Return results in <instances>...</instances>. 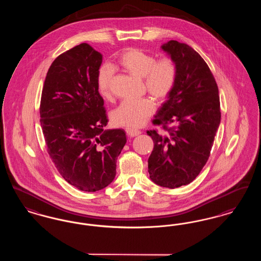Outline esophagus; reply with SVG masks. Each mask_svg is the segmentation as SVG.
<instances>
[{"instance_id": "34e87169", "label": "esophagus", "mask_w": 261, "mask_h": 261, "mask_svg": "<svg viewBox=\"0 0 261 261\" xmlns=\"http://www.w3.org/2000/svg\"><path fill=\"white\" fill-rule=\"evenodd\" d=\"M126 133L128 136L136 137L141 134V131L136 130V129H132V128H126Z\"/></svg>"}]
</instances>
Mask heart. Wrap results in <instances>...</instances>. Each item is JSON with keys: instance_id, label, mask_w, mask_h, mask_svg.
Wrapping results in <instances>:
<instances>
[{"instance_id": "1", "label": "heart", "mask_w": 261, "mask_h": 261, "mask_svg": "<svg viewBox=\"0 0 261 261\" xmlns=\"http://www.w3.org/2000/svg\"><path fill=\"white\" fill-rule=\"evenodd\" d=\"M117 65L130 74L143 79L144 90L153 99L164 100L172 93L177 78L178 66L172 58H155L146 50L131 48L122 51L117 58ZM113 72L108 65H101L97 72V88L105 99L112 98ZM155 106L149 98L123 100L112 112L115 125L136 128L144 124L154 112Z\"/></svg>"}]
</instances>
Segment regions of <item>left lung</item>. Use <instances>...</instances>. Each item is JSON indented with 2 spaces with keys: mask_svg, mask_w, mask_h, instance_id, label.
<instances>
[{
  "mask_svg": "<svg viewBox=\"0 0 261 261\" xmlns=\"http://www.w3.org/2000/svg\"><path fill=\"white\" fill-rule=\"evenodd\" d=\"M178 66L175 88L152 120L162 125L147 131L154 147L148 161L149 178L175 189L194 181L207 162L220 124L218 86L204 60L184 43L162 46Z\"/></svg>",
  "mask_w": 261,
  "mask_h": 261,
  "instance_id": "8db88e82",
  "label": "left lung"
}]
</instances>
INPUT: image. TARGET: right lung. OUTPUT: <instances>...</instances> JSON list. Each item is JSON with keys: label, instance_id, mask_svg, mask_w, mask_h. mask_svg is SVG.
Returning a JSON list of instances; mask_svg holds the SVG:
<instances>
[{"label": "right lung", "instance_id": "obj_1", "mask_svg": "<svg viewBox=\"0 0 261 261\" xmlns=\"http://www.w3.org/2000/svg\"><path fill=\"white\" fill-rule=\"evenodd\" d=\"M101 61L86 43L62 53L50 64L40 103L51 162L66 182L84 192L112 183L126 144L123 129L105 130L109 119L96 82Z\"/></svg>", "mask_w": 261, "mask_h": 261}]
</instances>
